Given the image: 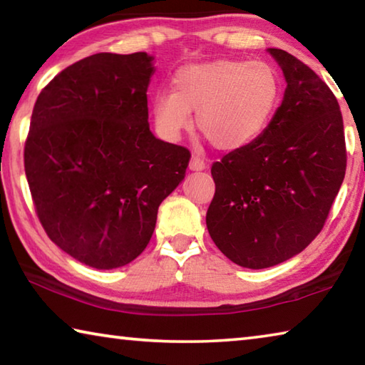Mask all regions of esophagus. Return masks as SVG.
<instances>
[{
	"instance_id": "34e87169",
	"label": "esophagus",
	"mask_w": 365,
	"mask_h": 365,
	"mask_svg": "<svg viewBox=\"0 0 365 365\" xmlns=\"http://www.w3.org/2000/svg\"><path fill=\"white\" fill-rule=\"evenodd\" d=\"M190 169L191 170H202V169H206L205 159H201L200 156H196V154H193V156H191V160H190Z\"/></svg>"
}]
</instances>
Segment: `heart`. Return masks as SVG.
<instances>
[{"label":"heart","instance_id":"1","mask_svg":"<svg viewBox=\"0 0 365 365\" xmlns=\"http://www.w3.org/2000/svg\"><path fill=\"white\" fill-rule=\"evenodd\" d=\"M174 90L156 95L153 114L165 137L196 127L222 151H235L261 137L279 106L282 80L267 61L217 59L178 69Z\"/></svg>","mask_w":365,"mask_h":365}]
</instances>
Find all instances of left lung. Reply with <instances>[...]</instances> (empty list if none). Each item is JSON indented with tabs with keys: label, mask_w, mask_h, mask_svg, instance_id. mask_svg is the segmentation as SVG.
I'll return each mask as SVG.
<instances>
[{
	"label": "left lung",
	"mask_w": 365,
	"mask_h": 365,
	"mask_svg": "<svg viewBox=\"0 0 365 365\" xmlns=\"http://www.w3.org/2000/svg\"><path fill=\"white\" fill-rule=\"evenodd\" d=\"M287 78L283 101L251 145L214 163L206 225L232 262L265 269L317 237L346 172L343 117L311 67L269 48Z\"/></svg>",
	"instance_id": "1"
}]
</instances>
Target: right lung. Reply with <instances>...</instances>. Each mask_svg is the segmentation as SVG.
<instances>
[{
	"mask_svg": "<svg viewBox=\"0 0 365 365\" xmlns=\"http://www.w3.org/2000/svg\"><path fill=\"white\" fill-rule=\"evenodd\" d=\"M151 61L146 53L80 59L34 106L24 168L35 212L51 242L95 269L143 252L191 158L150 130Z\"/></svg>",
	"mask_w": 365,
	"mask_h": 365,
	"instance_id": "right-lung-1",
	"label": "right lung"
}]
</instances>
